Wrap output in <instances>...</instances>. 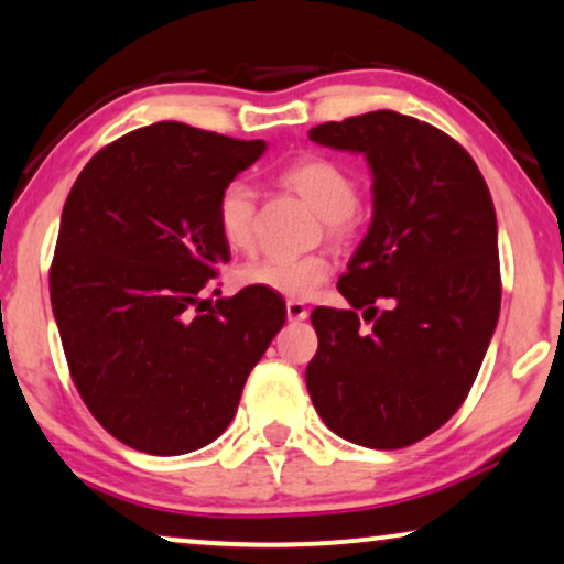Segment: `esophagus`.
Here are the masks:
<instances>
[{
    "instance_id": "esophagus-1",
    "label": "esophagus",
    "mask_w": 564,
    "mask_h": 564,
    "mask_svg": "<svg viewBox=\"0 0 564 564\" xmlns=\"http://www.w3.org/2000/svg\"><path fill=\"white\" fill-rule=\"evenodd\" d=\"M307 313H310V310H307L305 305H302V302H297V300H290V302H288V317H290L292 323L305 321Z\"/></svg>"
}]
</instances>
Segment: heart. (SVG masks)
<instances>
[{"label": "heart", "mask_w": 564, "mask_h": 564, "mask_svg": "<svg viewBox=\"0 0 564 564\" xmlns=\"http://www.w3.org/2000/svg\"><path fill=\"white\" fill-rule=\"evenodd\" d=\"M284 185L300 193L317 216L325 218L328 234L343 239L350 231L356 208V183L338 162L325 158H302L284 167ZM257 193L243 181H231L216 203V226L228 249L249 251L254 247ZM330 262L323 254L300 259H262L239 269L243 288H262L290 300H307L330 276Z\"/></svg>", "instance_id": "b5f03b06"}]
</instances>
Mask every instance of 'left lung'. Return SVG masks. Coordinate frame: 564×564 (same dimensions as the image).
Listing matches in <instances>:
<instances>
[{"mask_svg":"<svg viewBox=\"0 0 564 564\" xmlns=\"http://www.w3.org/2000/svg\"><path fill=\"white\" fill-rule=\"evenodd\" d=\"M310 140L364 154L373 210L338 280L350 310L310 315L307 391L336 435L394 451L443 427L484 364L501 307L494 200L458 142L404 113L325 121Z\"/></svg>","mask_w":564,"mask_h":564,"instance_id":"obj_1","label":"left lung"}]
</instances>
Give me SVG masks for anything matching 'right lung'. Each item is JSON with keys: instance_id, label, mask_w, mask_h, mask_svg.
Segmentation results:
<instances>
[{"instance_id": "add662e5", "label": "right lung", "mask_w": 564, "mask_h": 564, "mask_svg": "<svg viewBox=\"0 0 564 564\" xmlns=\"http://www.w3.org/2000/svg\"><path fill=\"white\" fill-rule=\"evenodd\" d=\"M264 150V140L160 121L96 152L70 187L53 315L86 406L134 451L183 455L214 443L284 325V300L262 288L202 313L203 292L231 259L218 195Z\"/></svg>"}]
</instances>
